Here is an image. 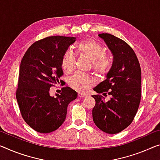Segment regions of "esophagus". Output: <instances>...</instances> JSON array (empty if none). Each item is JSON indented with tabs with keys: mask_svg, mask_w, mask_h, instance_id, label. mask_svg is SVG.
I'll return each mask as SVG.
<instances>
[{
	"mask_svg": "<svg viewBox=\"0 0 160 160\" xmlns=\"http://www.w3.org/2000/svg\"><path fill=\"white\" fill-rule=\"evenodd\" d=\"M78 96L80 98H84V97H86L87 95L85 93H82V92H79V93H78Z\"/></svg>",
	"mask_w": 160,
	"mask_h": 160,
	"instance_id": "obj_1",
	"label": "esophagus"
}]
</instances>
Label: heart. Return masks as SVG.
<instances>
[{"label": "heart", "mask_w": 160, "mask_h": 160, "mask_svg": "<svg viewBox=\"0 0 160 160\" xmlns=\"http://www.w3.org/2000/svg\"><path fill=\"white\" fill-rule=\"evenodd\" d=\"M78 52L85 54L92 61V69L100 75H106L110 71L112 62L109 57L103 54V49L98 43L93 40L86 39L77 45ZM75 63V55L70 50H67L62 59V68L67 72L73 70ZM92 78L85 74L77 72L69 80V85L74 90L85 92L92 86Z\"/></svg>", "instance_id": "1"}]
</instances>
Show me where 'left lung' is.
Listing matches in <instances>:
<instances>
[{
  "mask_svg": "<svg viewBox=\"0 0 160 160\" xmlns=\"http://www.w3.org/2000/svg\"><path fill=\"white\" fill-rule=\"evenodd\" d=\"M113 54V61L106 79L93 90L101 95L95 100L92 119L100 129L114 134L128 127L134 118L141 101V68L134 51L123 40L110 34H100Z\"/></svg>",
  "mask_w": 160,
  "mask_h": 160,
  "instance_id": "8db88e82",
  "label": "left lung"
}]
</instances>
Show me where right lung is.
<instances>
[{
    "instance_id": "1",
    "label": "right lung",
    "mask_w": 160,
    "mask_h": 160,
    "mask_svg": "<svg viewBox=\"0 0 160 160\" xmlns=\"http://www.w3.org/2000/svg\"><path fill=\"white\" fill-rule=\"evenodd\" d=\"M75 39L62 36L44 38L34 42L21 62L16 100L23 120L37 132L57 130L65 120L69 103L78 96L68 86L57 97L49 95V88L63 75V54Z\"/></svg>"
}]
</instances>
